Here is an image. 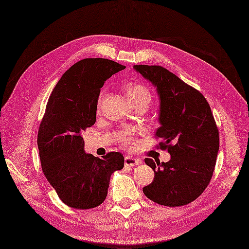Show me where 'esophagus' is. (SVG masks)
<instances>
[{
    "mask_svg": "<svg viewBox=\"0 0 249 249\" xmlns=\"http://www.w3.org/2000/svg\"><path fill=\"white\" fill-rule=\"evenodd\" d=\"M141 163V160L132 158L130 156H126L125 157V166L127 167H134L136 165H139Z\"/></svg>",
    "mask_w": 249,
    "mask_h": 249,
    "instance_id": "34e87169",
    "label": "esophagus"
}]
</instances>
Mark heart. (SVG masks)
I'll return each instance as SVG.
<instances>
[{"mask_svg":"<svg viewBox=\"0 0 249 249\" xmlns=\"http://www.w3.org/2000/svg\"><path fill=\"white\" fill-rule=\"evenodd\" d=\"M125 91L131 104H144L149 107L153 99L150 89L143 84H141V83H129L125 86ZM104 96L105 92H101L99 96V104ZM119 140L123 144L129 146V148H134L137 143L135 131L132 129H126L122 131L119 134Z\"/></svg>","mask_w":249,"mask_h":249,"instance_id":"1","label":"heart"}]
</instances>
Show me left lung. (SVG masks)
Returning <instances> with one entry per match:
<instances>
[{
    "instance_id": "1",
    "label": "left lung",
    "mask_w": 249,
    "mask_h": 249,
    "mask_svg": "<svg viewBox=\"0 0 249 249\" xmlns=\"http://www.w3.org/2000/svg\"><path fill=\"white\" fill-rule=\"evenodd\" d=\"M133 68L157 87L161 126L155 137L171 156L166 163L144 159L155 178L143 194L160 205H187L204 192L214 171L219 134L210 106L200 91L163 67Z\"/></svg>"
}]
</instances>
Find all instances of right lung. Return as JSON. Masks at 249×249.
I'll return each mask as SVG.
<instances>
[{
  "label": "right lung",
  "mask_w": 249,
  "mask_h": 249,
  "mask_svg": "<svg viewBox=\"0 0 249 249\" xmlns=\"http://www.w3.org/2000/svg\"><path fill=\"white\" fill-rule=\"evenodd\" d=\"M125 67L106 58H85L63 73L48 99L38 132L42 170L64 204L76 209L100 205L112 173L124 157L109 152L103 159L84 151L83 131L96 121L105 82Z\"/></svg>",
  "instance_id": "add662e5"
}]
</instances>
